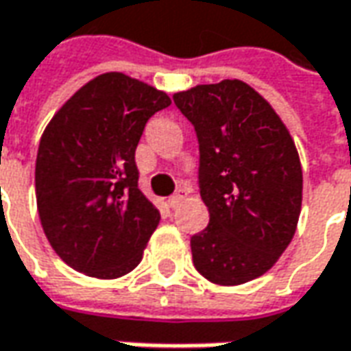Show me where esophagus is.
I'll use <instances>...</instances> for the list:
<instances>
[{
    "label": "esophagus",
    "instance_id": "esophagus-1",
    "mask_svg": "<svg viewBox=\"0 0 351 351\" xmlns=\"http://www.w3.org/2000/svg\"><path fill=\"white\" fill-rule=\"evenodd\" d=\"M183 199H185V189H178V191L173 193L170 199H168V206L173 208V206H178Z\"/></svg>",
    "mask_w": 351,
    "mask_h": 351
}]
</instances>
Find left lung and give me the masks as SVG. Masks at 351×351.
<instances>
[{
	"label": "left lung",
	"instance_id": "8db88e82",
	"mask_svg": "<svg viewBox=\"0 0 351 351\" xmlns=\"http://www.w3.org/2000/svg\"><path fill=\"white\" fill-rule=\"evenodd\" d=\"M199 141V189L210 222L191 237L195 269L220 286L258 278L290 245L302 210L295 145L270 104L226 79L173 94Z\"/></svg>",
	"mask_w": 351,
	"mask_h": 351
}]
</instances>
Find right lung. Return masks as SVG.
<instances>
[{"label":"right lung","mask_w":351,"mask_h":351,"mask_svg":"<svg viewBox=\"0 0 351 351\" xmlns=\"http://www.w3.org/2000/svg\"><path fill=\"white\" fill-rule=\"evenodd\" d=\"M170 96L104 73L51 117L36 156V204L49 245L71 269L119 278L137 267L160 213L138 189L141 135Z\"/></svg>","instance_id":"add662e5"}]
</instances>
